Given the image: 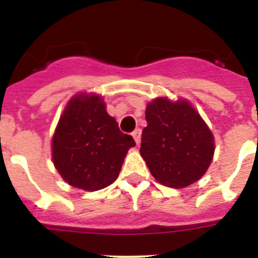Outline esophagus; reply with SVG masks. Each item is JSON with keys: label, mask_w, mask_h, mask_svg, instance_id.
<instances>
[{"label": "esophagus", "mask_w": 258, "mask_h": 258, "mask_svg": "<svg viewBox=\"0 0 258 258\" xmlns=\"http://www.w3.org/2000/svg\"><path fill=\"white\" fill-rule=\"evenodd\" d=\"M141 134H142L141 129H136V131L132 133V136H133V138H134V141H136L137 145H140L141 143Z\"/></svg>", "instance_id": "34e87169"}]
</instances>
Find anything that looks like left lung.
<instances>
[{"instance_id":"1","label":"left lung","mask_w":258,"mask_h":258,"mask_svg":"<svg viewBox=\"0 0 258 258\" xmlns=\"http://www.w3.org/2000/svg\"><path fill=\"white\" fill-rule=\"evenodd\" d=\"M141 155L157 182L183 188L209 168L214 138L198 111L186 101L156 98L146 108Z\"/></svg>"}]
</instances>
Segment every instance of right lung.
Segmentation results:
<instances>
[{
    "mask_svg": "<svg viewBox=\"0 0 258 258\" xmlns=\"http://www.w3.org/2000/svg\"><path fill=\"white\" fill-rule=\"evenodd\" d=\"M133 137L120 132L103 98L79 94L68 102L52 137V161L66 182L97 191L116 181Z\"/></svg>",
    "mask_w": 258,
    "mask_h": 258,
    "instance_id": "add662e5",
    "label": "right lung"
}]
</instances>
